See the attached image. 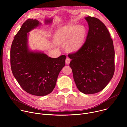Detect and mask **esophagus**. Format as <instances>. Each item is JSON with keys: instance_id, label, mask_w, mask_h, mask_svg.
I'll return each instance as SVG.
<instances>
[{"instance_id": "esophagus-1", "label": "esophagus", "mask_w": 127, "mask_h": 127, "mask_svg": "<svg viewBox=\"0 0 127 127\" xmlns=\"http://www.w3.org/2000/svg\"><path fill=\"white\" fill-rule=\"evenodd\" d=\"M65 62H66V64L67 65H69L70 64V59L69 58H67L66 59V60H65Z\"/></svg>"}]
</instances>
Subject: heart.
I'll return each mask as SVG.
<instances>
[{
    "mask_svg": "<svg viewBox=\"0 0 127 127\" xmlns=\"http://www.w3.org/2000/svg\"><path fill=\"white\" fill-rule=\"evenodd\" d=\"M86 33V31L83 26L65 25L56 31L54 39L59 44H64L67 42V51L73 53L79 50L82 46Z\"/></svg>",
    "mask_w": 127,
    "mask_h": 127,
    "instance_id": "obj_1",
    "label": "heart"
}]
</instances>
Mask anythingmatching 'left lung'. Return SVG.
<instances>
[{
    "mask_svg": "<svg viewBox=\"0 0 127 127\" xmlns=\"http://www.w3.org/2000/svg\"><path fill=\"white\" fill-rule=\"evenodd\" d=\"M88 25L86 41L76 52L68 55L76 86L89 95L103 89L115 72L113 41L104 24L97 18L85 17Z\"/></svg>",
    "mask_w": 127,
    "mask_h": 127,
    "instance_id": "1",
    "label": "left lung"
}]
</instances>
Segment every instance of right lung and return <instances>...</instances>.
I'll return each instance as SVG.
<instances>
[{
  "label": "right lung",
  "mask_w": 127,
  "mask_h": 127,
  "mask_svg": "<svg viewBox=\"0 0 127 127\" xmlns=\"http://www.w3.org/2000/svg\"><path fill=\"white\" fill-rule=\"evenodd\" d=\"M52 20L46 19L45 23L50 24ZM41 25L36 19L27 20L15 35L10 49L14 77L25 91L36 96H45L53 91L66 58L61 55L52 58L43 52L29 49L28 32Z\"/></svg>",
  "instance_id": "right-lung-1"
}]
</instances>
